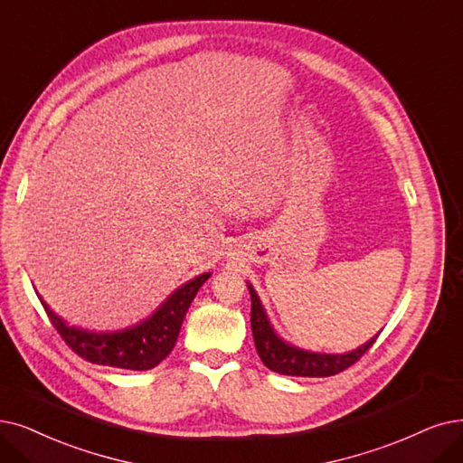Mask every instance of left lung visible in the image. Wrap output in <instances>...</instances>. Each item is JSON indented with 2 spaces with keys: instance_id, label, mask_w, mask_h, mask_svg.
<instances>
[{
  "instance_id": "obj_1",
  "label": "left lung",
  "mask_w": 463,
  "mask_h": 463,
  "mask_svg": "<svg viewBox=\"0 0 463 463\" xmlns=\"http://www.w3.org/2000/svg\"><path fill=\"white\" fill-rule=\"evenodd\" d=\"M249 290H250V300H252L250 326H252L254 345L262 363L273 373L287 374V376H309V378L335 376L345 371V368H349L351 364H355L366 351L373 347V344L378 338L376 335L373 340H368L359 349L349 351V354H344V355L311 354V351L298 349L275 335L260 298H258V294L250 285H249Z\"/></svg>"
}]
</instances>
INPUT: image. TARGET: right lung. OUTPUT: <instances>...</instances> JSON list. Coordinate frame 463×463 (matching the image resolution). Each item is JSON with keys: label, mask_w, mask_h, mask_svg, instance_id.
Returning <instances> with one entry per match:
<instances>
[{"label": "right lung", "mask_w": 463, "mask_h": 463, "mask_svg": "<svg viewBox=\"0 0 463 463\" xmlns=\"http://www.w3.org/2000/svg\"><path fill=\"white\" fill-rule=\"evenodd\" d=\"M209 277L211 273H203L182 285L156 309L152 317L119 332H90L68 326L40 300L49 321L73 354L95 364L127 368V371H150L171 354L186 311Z\"/></svg>", "instance_id": "1"}]
</instances>
